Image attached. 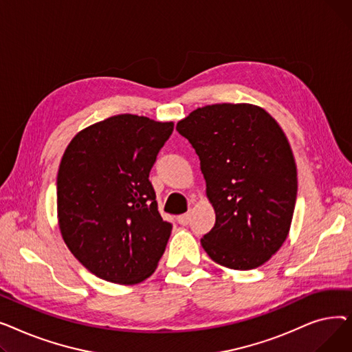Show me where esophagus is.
Masks as SVG:
<instances>
[{
    "label": "esophagus",
    "instance_id": "34e87169",
    "mask_svg": "<svg viewBox=\"0 0 352 352\" xmlns=\"http://www.w3.org/2000/svg\"><path fill=\"white\" fill-rule=\"evenodd\" d=\"M190 219H191V214H190V212L181 214V215L177 217V221H178V223H179L181 226H187V224L190 223Z\"/></svg>",
    "mask_w": 352,
    "mask_h": 352
}]
</instances>
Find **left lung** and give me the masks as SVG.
<instances>
[{"instance_id": "left-lung-1", "label": "left lung", "mask_w": 352, "mask_h": 352, "mask_svg": "<svg viewBox=\"0 0 352 352\" xmlns=\"http://www.w3.org/2000/svg\"><path fill=\"white\" fill-rule=\"evenodd\" d=\"M199 157L214 228L201 245L217 264L254 270L288 236L297 199L289 142L267 111L252 104H212L178 121Z\"/></svg>"}]
</instances>
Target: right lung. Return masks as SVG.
Wrapping results in <instances>:
<instances>
[{
	"instance_id": "1",
	"label": "right lung",
	"mask_w": 352,
	"mask_h": 352,
	"mask_svg": "<svg viewBox=\"0 0 352 352\" xmlns=\"http://www.w3.org/2000/svg\"><path fill=\"white\" fill-rule=\"evenodd\" d=\"M174 122L121 114L74 137L57 175L64 243L98 278L133 285L150 276L173 226L158 212L150 171Z\"/></svg>"
}]
</instances>
